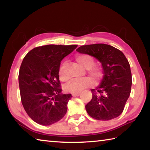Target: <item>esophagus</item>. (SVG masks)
<instances>
[{
  "instance_id": "34e87169",
  "label": "esophagus",
  "mask_w": 150,
  "mask_h": 150,
  "mask_svg": "<svg viewBox=\"0 0 150 150\" xmlns=\"http://www.w3.org/2000/svg\"><path fill=\"white\" fill-rule=\"evenodd\" d=\"M81 94V92H79V93H73L72 94V96H78L79 95Z\"/></svg>"
}]
</instances>
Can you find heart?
I'll list each match as a JSON object with an SVG mask.
<instances>
[{
	"mask_svg": "<svg viewBox=\"0 0 150 150\" xmlns=\"http://www.w3.org/2000/svg\"><path fill=\"white\" fill-rule=\"evenodd\" d=\"M75 60L79 65L87 69V73L96 83H98L103 79L105 75L103 67L100 65L95 64V59L91 55L85 54H78L76 55ZM65 62H63L58 71V77L62 81H67V77L65 74ZM93 79L87 77L72 80L65 85V89L71 93H79L85 88L91 87L93 85Z\"/></svg>",
	"mask_w": 150,
	"mask_h": 150,
	"instance_id": "b5f03b06",
	"label": "heart"
}]
</instances>
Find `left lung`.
<instances>
[{
  "instance_id": "obj_1",
  "label": "left lung",
  "mask_w": 150,
  "mask_h": 150,
  "mask_svg": "<svg viewBox=\"0 0 150 150\" xmlns=\"http://www.w3.org/2000/svg\"><path fill=\"white\" fill-rule=\"evenodd\" d=\"M77 51L96 58L105 71L100 85L91 90L92 99L85 106L87 113L99 120L118 117L131 92L132 80L128 59L120 50L105 44L82 45Z\"/></svg>"
}]
</instances>
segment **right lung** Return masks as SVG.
Wrapping results in <instances>:
<instances>
[{"mask_svg":"<svg viewBox=\"0 0 150 150\" xmlns=\"http://www.w3.org/2000/svg\"><path fill=\"white\" fill-rule=\"evenodd\" d=\"M77 45H46L30 50L20 66L18 81L22 105L35 122L48 126L67 112L72 96L63 95L58 77L61 62Z\"/></svg>","mask_w":150,"mask_h":150,"instance_id":"right-lung-1","label":"right lung"}]
</instances>
